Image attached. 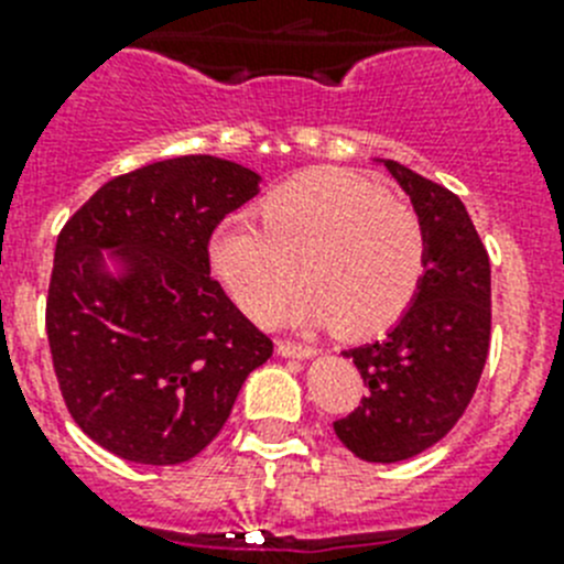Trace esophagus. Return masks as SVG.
I'll list each match as a JSON object with an SVG mask.
<instances>
[{
	"instance_id": "1",
	"label": "esophagus",
	"mask_w": 564,
	"mask_h": 564,
	"mask_svg": "<svg viewBox=\"0 0 564 564\" xmlns=\"http://www.w3.org/2000/svg\"><path fill=\"white\" fill-rule=\"evenodd\" d=\"M276 352L282 358H313L316 356V347L296 341H276Z\"/></svg>"
}]
</instances>
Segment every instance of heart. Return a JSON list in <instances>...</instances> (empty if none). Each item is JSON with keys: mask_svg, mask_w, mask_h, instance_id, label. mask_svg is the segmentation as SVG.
I'll return each instance as SVG.
<instances>
[{"mask_svg": "<svg viewBox=\"0 0 564 564\" xmlns=\"http://www.w3.org/2000/svg\"><path fill=\"white\" fill-rule=\"evenodd\" d=\"M305 251L313 285L296 299L293 322H333L352 338L395 325L426 271V234L415 208L350 169L299 174L268 197L265 226L237 214L208 239L214 276L262 325L276 322L299 282L288 253Z\"/></svg>", "mask_w": 564, "mask_h": 564, "instance_id": "b5f03b06", "label": "heart"}]
</instances>
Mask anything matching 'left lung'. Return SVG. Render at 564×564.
Returning <instances> with one entry per match:
<instances>
[{
  "label": "left lung",
  "mask_w": 564,
  "mask_h": 564,
  "mask_svg": "<svg viewBox=\"0 0 564 564\" xmlns=\"http://www.w3.org/2000/svg\"><path fill=\"white\" fill-rule=\"evenodd\" d=\"M410 194L426 234V271L387 338L344 350L370 395L333 423L367 463L410 460L457 423L475 395L491 336V265L466 206L449 188L378 161Z\"/></svg>",
  "instance_id": "1"
}]
</instances>
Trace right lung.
<instances>
[{"mask_svg":"<svg viewBox=\"0 0 564 564\" xmlns=\"http://www.w3.org/2000/svg\"><path fill=\"white\" fill-rule=\"evenodd\" d=\"M239 163L186 154L104 183L67 220L47 338L73 421L112 455L174 466L200 455L273 341L208 268V239L259 194Z\"/></svg>","mask_w":564,"mask_h":564,"instance_id":"obj_1","label":"right lung"}]
</instances>
